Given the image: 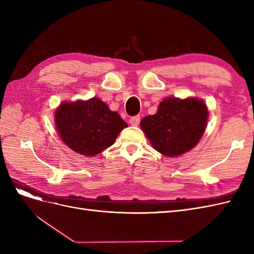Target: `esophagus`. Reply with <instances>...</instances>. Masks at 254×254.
<instances>
[{"instance_id":"esophagus-1","label":"esophagus","mask_w":254,"mask_h":254,"mask_svg":"<svg viewBox=\"0 0 254 254\" xmlns=\"http://www.w3.org/2000/svg\"><path fill=\"white\" fill-rule=\"evenodd\" d=\"M140 121H141L140 115H135V117L130 118V120H129V123H130V124H131L132 126H137V125L140 124Z\"/></svg>"}]
</instances>
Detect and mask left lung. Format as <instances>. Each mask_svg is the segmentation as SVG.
I'll return each mask as SVG.
<instances>
[{"label": "left lung", "instance_id": "left-lung-1", "mask_svg": "<svg viewBox=\"0 0 254 254\" xmlns=\"http://www.w3.org/2000/svg\"><path fill=\"white\" fill-rule=\"evenodd\" d=\"M207 118L209 111L202 99L167 97L159 104L156 114L141 121V128L157 151L178 157L200 141Z\"/></svg>", "mask_w": 254, "mask_h": 254}]
</instances>
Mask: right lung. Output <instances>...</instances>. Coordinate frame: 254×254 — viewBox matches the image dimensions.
Returning a JSON list of instances; mask_svg holds the SVG:
<instances>
[{"mask_svg":"<svg viewBox=\"0 0 254 254\" xmlns=\"http://www.w3.org/2000/svg\"><path fill=\"white\" fill-rule=\"evenodd\" d=\"M55 125L63 142L72 150L93 157L113 145L127 127L118 112L97 97L63 102L55 111Z\"/></svg>","mask_w":254,"mask_h":254,"instance_id":"add662e5","label":"right lung"}]
</instances>
